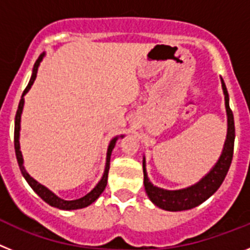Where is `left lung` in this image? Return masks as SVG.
<instances>
[{"mask_svg":"<svg viewBox=\"0 0 250 250\" xmlns=\"http://www.w3.org/2000/svg\"><path fill=\"white\" fill-rule=\"evenodd\" d=\"M222 87L224 92L225 109L228 116V131L225 139L224 147H223L222 155L218 159L211 170L204 178H202L196 184L188 187L185 189L179 190H167L161 188L155 187L150 183L145 167V158L143 159V171H144V187L149 199L156 207L169 211H182L193 209L202 203H204L208 198H210L215 193L222 183L224 182L227 173L231 164L234 150V139H235V127H234V116L229 107V95L225 87V83L222 79Z\"/></svg>","mask_w":250,"mask_h":250,"instance_id":"8db88e82","label":"left lung"}]
</instances>
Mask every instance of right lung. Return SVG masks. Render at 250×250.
<instances>
[{
  "label": "right lung",
  "mask_w": 250,
  "mask_h": 250,
  "mask_svg": "<svg viewBox=\"0 0 250 250\" xmlns=\"http://www.w3.org/2000/svg\"><path fill=\"white\" fill-rule=\"evenodd\" d=\"M43 56L45 54L40 55L39 59L36 60V62H35L34 66V70H32V75H31V79H30V83L28 85L26 86L25 91L22 94L21 96V100H20L19 104V109H17L16 112V118H15V151H16V158H17V163H19V167L20 170H21L22 175L23 178L26 179V182L28 183L32 189H34L35 193L43 200V202L47 203L48 205L51 207H55V208H59V209H62V210H75V209H83V208L89 207L90 204L95 202V200L98 199L99 196L101 195L104 190H105L106 184H107V174H109V169H110V158H111V151L112 149L115 147V144H116V141H118L119 136L112 139L110 141L109 147H107V154H106V165H105V170H104V174H103V178H101L100 182L96 184V187L90 191L89 194H86L85 196L80 198V199H76V200H63L61 198H59L57 195H55L50 189H47L46 187H43L42 184H40L39 182H36L34 178H31L30 174L26 171L25 167H23V158H22V152L20 150V129H21V115H22V110H23V104H25V95L27 94L28 90L31 89V86L34 83L35 79L37 76V70H39V66L40 62L42 61ZM124 135H121L120 138H123Z\"/></svg>",
  "instance_id": "obj_1"
}]
</instances>
